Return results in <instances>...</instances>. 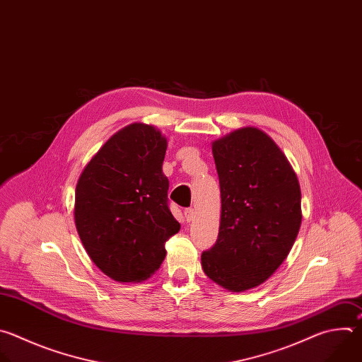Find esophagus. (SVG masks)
<instances>
[{
	"label": "esophagus",
	"mask_w": 362,
	"mask_h": 362,
	"mask_svg": "<svg viewBox=\"0 0 362 362\" xmlns=\"http://www.w3.org/2000/svg\"><path fill=\"white\" fill-rule=\"evenodd\" d=\"M195 209L194 208H185L184 209V216H185V220L189 223V221H192L194 218H195Z\"/></svg>",
	"instance_id": "1"
}]
</instances>
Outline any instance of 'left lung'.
<instances>
[{
  "label": "left lung",
  "mask_w": 362,
  "mask_h": 362,
  "mask_svg": "<svg viewBox=\"0 0 362 362\" xmlns=\"http://www.w3.org/2000/svg\"><path fill=\"white\" fill-rule=\"evenodd\" d=\"M221 189L216 243L201 255L208 278L230 291L267 281L290 254L301 227V189L276 144L241 128L212 144Z\"/></svg>",
  "instance_id": "1"
}]
</instances>
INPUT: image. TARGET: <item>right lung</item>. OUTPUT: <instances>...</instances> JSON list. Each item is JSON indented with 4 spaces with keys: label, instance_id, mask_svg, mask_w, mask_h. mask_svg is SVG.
<instances>
[{
    "label": "right lung",
    "instance_id": "add662e5",
    "mask_svg": "<svg viewBox=\"0 0 362 362\" xmlns=\"http://www.w3.org/2000/svg\"><path fill=\"white\" fill-rule=\"evenodd\" d=\"M165 151L158 129L131 124L104 144L78 180V235L94 264L115 281L147 279L181 228L168 206Z\"/></svg>",
    "mask_w": 362,
    "mask_h": 362
}]
</instances>
